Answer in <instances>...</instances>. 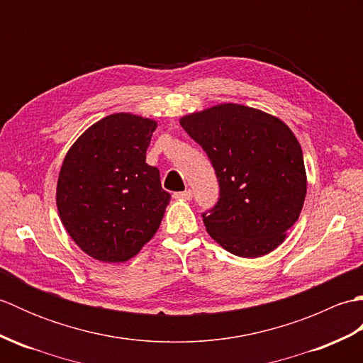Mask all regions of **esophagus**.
Instances as JSON below:
<instances>
[{"label": "esophagus", "instance_id": "34e87169", "mask_svg": "<svg viewBox=\"0 0 363 363\" xmlns=\"http://www.w3.org/2000/svg\"><path fill=\"white\" fill-rule=\"evenodd\" d=\"M191 196H194V191H191L190 189L184 190V191H177V194L173 195L174 199H184V201H190Z\"/></svg>", "mask_w": 363, "mask_h": 363}]
</instances>
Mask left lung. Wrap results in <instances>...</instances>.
<instances>
[{
  "label": "left lung",
  "instance_id": "8db88e82",
  "mask_svg": "<svg viewBox=\"0 0 363 363\" xmlns=\"http://www.w3.org/2000/svg\"><path fill=\"white\" fill-rule=\"evenodd\" d=\"M181 126L215 168L220 198L203 213L206 230L238 257L279 246L303 211L307 177L301 145L277 117L225 103L189 113Z\"/></svg>",
  "mask_w": 363,
  "mask_h": 363
}]
</instances>
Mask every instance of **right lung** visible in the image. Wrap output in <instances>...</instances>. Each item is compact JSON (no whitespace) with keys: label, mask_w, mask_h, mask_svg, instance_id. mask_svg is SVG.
<instances>
[{"label":"right lung","mask_w":363,"mask_h":363,"mask_svg":"<svg viewBox=\"0 0 363 363\" xmlns=\"http://www.w3.org/2000/svg\"><path fill=\"white\" fill-rule=\"evenodd\" d=\"M157 123L112 113L91 125L62 162L56 204L67 233L90 257L118 264L143 248L164 218L169 194L146 164Z\"/></svg>","instance_id":"1"}]
</instances>
